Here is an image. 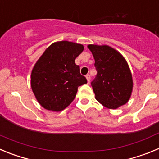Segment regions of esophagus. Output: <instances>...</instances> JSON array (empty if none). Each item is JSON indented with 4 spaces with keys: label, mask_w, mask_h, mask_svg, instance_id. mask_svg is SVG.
<instances>
[{
    "label": "esophagus",
    "mask_w": 159,
    "mask_h": 159,
    "mask_svg": "<svg viewBox=\"0 0 159 159\" xmlns=\"http://www.w3.org/2000/svg\"><path fill=\"white\" fill-rule=\"evenodd\" d=\"M86 78H87V80H88V83L89 84L90 80H91V76H90L89 74H88V75H86Z\"/></svg>",
    "instance_id": "esophagus-1"
}]
</instances>
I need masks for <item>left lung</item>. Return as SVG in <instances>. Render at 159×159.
<instances>
[{
    "label": "left lung",
    "instance_id": "left-lung-1",
    "mask_svg": "<svg viewBox=\"0 0 159 159\" xmlns=\"http://www.w3.org/2000/svg\"><path fill=\"white\" fill-rule=\"evenodd\" d=\"M95 59L97 75L92 82L95 99L109 109L128 102L133 88L129 66L124 57L107 45L88 46Z\"/></svg>",
    "mask_w": 159,
    "mask_h": 159
}]
</instances>
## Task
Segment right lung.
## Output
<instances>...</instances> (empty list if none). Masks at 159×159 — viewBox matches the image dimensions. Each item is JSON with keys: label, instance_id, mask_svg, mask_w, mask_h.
Instances as JSON below:
<instances>
[{"label": "right lung", "instance_id": "right-lung-1", "mask_svg": "<svg viewBox=\"0 0 159 159\" xmlns=\"http://www.w3.org/2000/svg\"><path fill=\"white\" fill-rule=\"evenodd\" d=\"M83 51L80 43L58 41L49 46L37 60L31 74V87L43 108L64 110L75 98L78 87L87 84L75 63Z\"/></svg>", "mask_w": 159, "mask_h": 159}]
</instances>
